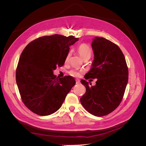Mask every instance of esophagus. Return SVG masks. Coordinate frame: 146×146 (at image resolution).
Masks as SVG:
<instances>
[{"label":"esophagus","mask_w":146,"mask_h":146,"mask_svg":"<svg viewBox=\"0 0 146 146\" xmlns=\"http://www.w3.org/2000/svg\"><path fill=\"white\" fill-rule=\"evenodd\" d=\"M80 80H78V79H76V84L77 85H79V84H80Z\"/></svg>","instance_id":"obj_1"}]
</instances>
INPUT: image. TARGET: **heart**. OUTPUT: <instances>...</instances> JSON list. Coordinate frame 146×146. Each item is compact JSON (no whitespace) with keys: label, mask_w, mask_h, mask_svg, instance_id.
Returning a JSON list of instances; mask_svg holds the SVG:
<instances>
[{"label":"heart","mask_w":146,"mask_h":146,"mask_svg":"<svg viewBox=\"0 0 146 146\" xmlns=\"http://www.w3.org/2000/svg\"><path fill=\"white\" fill-rule=\"evenodd\" d=\"M77 50H78L79 55H80V56L82 58H86V57H90V58L92 54V50L90 48V47L88 45L86 44H80L78 47ZM69 56H70V52H68L67 56L66 57V61L68 60ZM69 74L74 77H77L79 76V71L77 70L74 69V70H70Z\"/></svg>","instance_id":"b5f03b06"}]
</instances>
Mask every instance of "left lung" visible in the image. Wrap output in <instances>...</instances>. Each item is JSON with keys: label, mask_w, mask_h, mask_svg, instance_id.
<instances>
[{"label": "left lung", "mask_w": 146, "mask_h": 146, "mask_svg": "<svg viewBox=\"0 0 146 146\" xmlns=\"http://www.w3.org/2000/svg\"><path fill=\"white\" fill-rule=\"evenodd\" d=\"M94 60L86 79L97 78L90 86L82 80L86 92L80 98L87 111L96 116L107 115L115 110L123 98L129 79L124 55L116 44L104 38L95 37L91 44Z\"/></svg>", "instance_id": "8db88e82"}]
</instances>
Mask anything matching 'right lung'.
I'll use <instances>...</instances> for the list:
<instances>
[{"mask_svg":"<svg viewBox=\"0 0 146 146\" xmlns=\"http://www.w3.org/2000/svg\"><path fill=\"white\" fill-rule=\"evenodd\" d=\"M73 36L54 35L30 42L22 52L16 80L21 99L34 113L47 116L56 112L76 84L71 76L56 78L54 70L64 64Z\"/></svg>","mask_w":146,"mask_h":146,"instance_id":"add662e5","label":"right lung"}]
</instances>
